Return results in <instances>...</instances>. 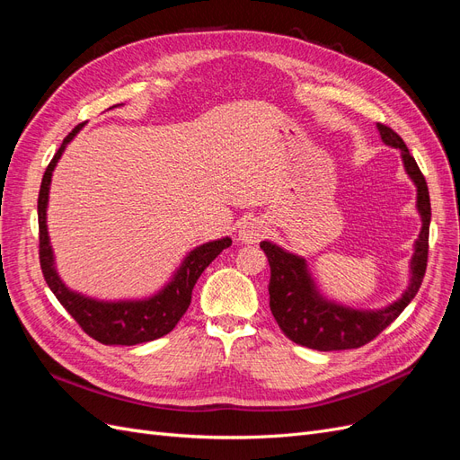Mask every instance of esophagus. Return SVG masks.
<instances>
[{
  "mask_svg": "<svg viewBox=\"0 0 460 460\" xmlns=\"http://www.w3.org/2000/svg\"><path fill=\"white\" fill-rule=\"evenodd\" d=\"M267 234V225L261 218H249L240 228V240L243 243H257Z\"/></svg>",
  "mask_w": 460,
  "mask_h": 460,
  "instance_id": "1",
  "label": "esophagus"
}]
</instances>
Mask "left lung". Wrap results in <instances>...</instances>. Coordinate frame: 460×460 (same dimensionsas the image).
<instances>
[{
    "label": "left lung",
    "instance_id": "1",
    "mask_svg": "<svg viewBox=\"0 0 460 460\" xmlns=\"http://www.w3.org/2000/svg\"><path fill=\"white\" fill-rule=\"evenodd\" d=\"M378 130L385 146L401 149L405 171L416 184V207H419L422 218V230L414 243V255L411 259V284L401 299L378 311L343 307V305L320 296L303 257L289 253L276 243L261 242V249L269 257L270 264V311L286 336L309 349L341 351L367 345L405 311L407 305L419 294L424 280L431 218L426 180L401 136L382 122H378Z\"/></svg>",
    "mask_w": 460,
    "mask_h": 460
}]
</instances>
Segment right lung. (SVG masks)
<instances>
[{"mask_svg": "<svg viewBox=\"0 0 460 460\" xmlns=\"http://www.w3.org/2000/svg\"><path fill=\"white\" fill-rule=\"evenodd\" d=\"M84 127V122L75 127L68 134L59 151L55 153L51 163L41 178L40 196H38V228H40V267L44 272L46 282L53 296L71 314L78 326L84 330L90 338L103 345H137L163 338L169 333L178 320L184 316L191 303V289L196 286L201 272L211 264L222 249L232 245L230 238H222L203 243L188 253V257L180 264V269L174 272L172 280L166 284L159 294L147 299L136 301H100L92 299L76 291L68 289L55 270L53 252L49 245L48 225H46V211H48V198H49V184L55 164L61 159L66 144Z\"/></svg>", "mask_w": 460, "mask_h": 460, "instance_id": "add662e5", "label": "right lung"}]
</instances>
